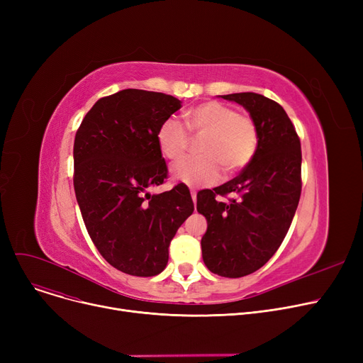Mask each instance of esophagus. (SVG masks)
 I'll return each instance as SVG.
<instances>
[{
  "label": "esophagus",
  "instance_id": "obj_1",
  "mask_svg": "<svg viewBox=\"0 0 363 363\" xmlns=\"http://www.w3.org/2000/svg\"><path fill=\"white\" fill-rule=\"evenodd\" d=\"M191 197H193V201H194V204H196V201H197V193L194 191V189H191Z\"/></svg>",
  "mask_w": 363,
  "mask_h": 363
}]
</instances>
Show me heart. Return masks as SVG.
<instances>
[{"label": "heart", "instance_id": "obj_1", "mask_svg": "<svg viewBox=\"0 0 363 363\" xmlns=\"http://www.w3.org/2000/svg\"><path fill=\"white\" fill-rule=\"evenodd\" d=\"M185 123L196 135H203L199 144L203 156L185 157L172 167L177 181L189 186L212 185L220 179L222 166L226 172H235L255 156L256 123L230 106L218 101L199 104L185 113ZM157 144L164 157L177 160L188 148V135L179 122L169 119L157 130Z\"/></svg>", "mask_w": 363, "mask_h": 363}]
</instances>
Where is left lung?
I'll list each match as a JSON object with an SVG mask.
<instances>
[{
	"label": "left lung",
	"instance_id": "left-lung-1",
	"mask_svg": "<svg viewBox=\"0 0 363 363\" xmlns=\"http://www.w3.org/2000/svg\"><path fill=\"white\" fill-rule=\"evenodd\" d=\"M250 113L257 148L241 174L197 194V211L207 220L201 253L207 269L226 278L256 272L289 233L301 193V148L285 110L256 92L220 95ZM233 194L228 203L216 197Z\"/></svg>",
	"mask_w": 363,
	"mask_h": 363
}]
</instances>
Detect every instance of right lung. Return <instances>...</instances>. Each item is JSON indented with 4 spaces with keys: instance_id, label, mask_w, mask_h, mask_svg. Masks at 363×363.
<instances>
[{
    "instance_id": "right-lung-1",
    "label": "right lung",
    "mask_w": 363,
    "mask_h": 363,
    "mask_svg": "<svg viewBox=\"0 0 363 363\" xmlns=\"http://www.w3.org/2000/svg\"><path fill=\"white\" fill-rule=\"evenodd\" d=\"M179 108L172 95L123 89L95 103L74 137L73 186L86 231L113 268L133 277L166 268L172 238L194 212L182 184L150 193L167 178L157 130Z\"/></svg>"
}]
</instances>
